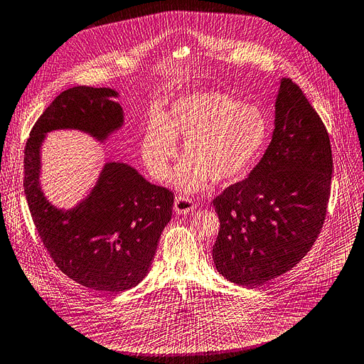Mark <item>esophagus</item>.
Instances as JSON below:
<instances>
[{"instance_id":"34e87169","label":"esophagus","mask_w":364,"mask_h":364,"mask_svg":"<svg viewBox=\"0 0 364 364\" xmlns=\"http://www.w3.org/2000/svg\"><path fill=\"white\" fill-rule=\"evenodd\" d=\"M194 209H196V203L190 199V197L180 196V197H177L176 202H174V210L178 215H186L188 212H193Z\"/></svg>"}]
</instances>
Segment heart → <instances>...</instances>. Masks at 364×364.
<instances>
[{
  "mask_svg": "<svg viewBox=\"0 0 364 364\" xmlns=\"http://www.w3.org/2000/svg\"><path fill=\"white\" fill-rule=\"evenodd\" d=\"M267 117L252 103L219 91L178 97L161 120L154 119L142 139L141 154L151 176L168 180L178 144L186 158L174 181L184 191L205 188L210 180L235 184L247 177L266 142Z\"/></svg>",
  "mask_w": 364,
  "mask_h": 364,
  "instance_id": "b5f03b06",
  "label": "heart"
}]
</instances>
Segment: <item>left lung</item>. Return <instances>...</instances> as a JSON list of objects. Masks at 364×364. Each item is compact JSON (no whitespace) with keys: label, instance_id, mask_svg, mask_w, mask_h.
Returning <instances> with one entry per match:
<instances>
[{"label":"left lung","instance_id":"8db88e82","mask_svg":"<svg viewBox=\"0 0 364 364\" xmlns=\"http://www.w3.org/2000/svg\"><path fill=\"white\" fill-rule=\"evenodd\" d=\"M331 142L301 87L283 78L274 132L248 178L213 200L220 228L215 266L241 286H259L299 262L316 241L331 193Z\"/></svg>","mask_w":364,"mask_h":364}]
</instances>
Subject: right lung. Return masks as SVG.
I'll return each mask as SVG.
<instances>
[{
  "label": "right lung",
  "instance_id": "right-lung-1",
  "mask_svg": "<svg viewBox=\"0 0 364 364\" xmlns=\"http://www.w3.org/2000/svg\"><path fill=\"white\" fill-rule=\"evenodd\" d=\"M112 88L73 87L60 92L30 132L24 148V194L41 240L58 269L107 294L136 286L148 274L159 237L173 215L174 194L123 162H106L97 184L70 210L45 197L41 146L48 132L77 129L103 142L123 124Z\"/></svg>",
  "mask_w": 364,
  "mask_h": 364
}]
</instances>
